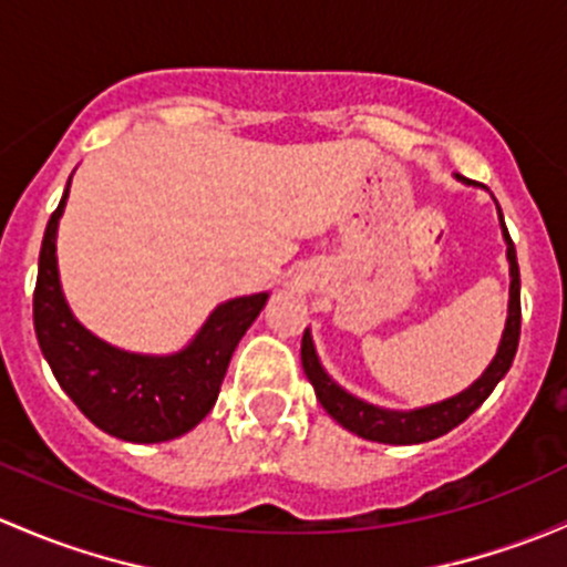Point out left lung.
<instances>
[{"instance_id":"8db88e82","label":"left lung","mask_w":567,"mask_h":567,"mask_svg":"<svg viewBox=\"0 0 567 567\" xmlns=\"http://www.w3.org/2000/svg\"><path fill=\"white\" fill-rule=\"evenodd\" d=\"M499 225H503L505 244H508V264H511L508 320H505V331H503V339H499L497 355H494L492 363H488L486 372L481 374L470 389L456 393V396L443 399V402L437 404H426V408H415V410H385V408H378V404L363 402V399L348 393L342 385H337L329 374H326V369L320 367L318 361V353H315L309 329L303 331V339H301L303 372H307L309 383L315 385L318 402L323 404L326 413H329L337 424H342L348 432L359 434L363 440H372V443L415 445V443H429V440L434 437H443L445 432H451V429L462 424V421H467L470 415L486 402L488 393L494 391V385L505 378V372H508L511 363H514L516 348H519V331H522L519 264H516V247L514 241H511L508 228H505L503 212H499Z\"/></svg>"}]
</instances>
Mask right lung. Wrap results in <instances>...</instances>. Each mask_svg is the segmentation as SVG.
<instances>
[{
  "instance_id": "right-lung-1",
  "label": "right lung",
  "mask_w": 567,
  "mask_h": 567,
  "mask_svg": "<svg viewBox=\"0 0 567 567\" xmlns=\"http://www.w3.org/2000/svg\"><path fill=\"white\" fill-rule=\"evenodd\" d=\"M70 182L48 219L34 285V333L53 378L94 426L127 443L182 437L212 413L230 355L266 307L268 293L219 303L193 342L171 355L118 350L83 329L64 301L56 228Z\"/></svg>"
}]
</instances>
